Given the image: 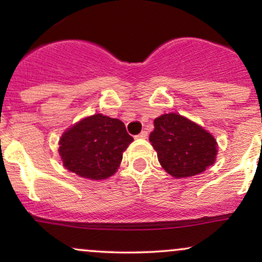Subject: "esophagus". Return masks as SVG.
<instances>
[{
    "instance_id": "obj_1",
    "label": "esophagus",
    "mask_w": 262,
    "mask_h": 262,
    "mask_svg": "<svg viewBox=\"0 0 262 262\" xmlns=\"http://www.w3.org/2000/svg\"><path fill=\"white\" fill-rule=\"evenodd\" d=\"M137 138H139V139H146V138H148V132L143 130L140 134L137 135Z\"/></svg>"
}]
</instances>
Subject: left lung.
<instances>
[{"mask_svg": "<svg viewBox=\"0 0 262 262\" xmlns=\"http://www.w3.org/2000/svg\"><path fill=\"white\" fill-rule=\"evenodd\" d=\"M154 125L149 140L159 162L171 176H194L214 164L217 141L196 123L169 113L156 118Z\"/></svg>", "mask_w": 262, "mask_h": 262, "instance_id": "1", "label": "left lung"}]
</instances>
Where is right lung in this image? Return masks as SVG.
Wrapping results in <instances>:
<instances>
[{"mask_svg": "<svg viewBox=\"0 0 262 262\" xmlns=\"http://www.w3.org/2000/svg\"><path fill=\"white\" fill-rule=\"evenodd\" d=\"M133 141L124 123L103 114L87 117L62 134L59 154L71 172L103 180L118 169L123 151Z\"/></svg>", "mask_w": 262, "mask_h": 262, "instance_id": "right-lung-1", "label": "right lung"}]
</instances>
